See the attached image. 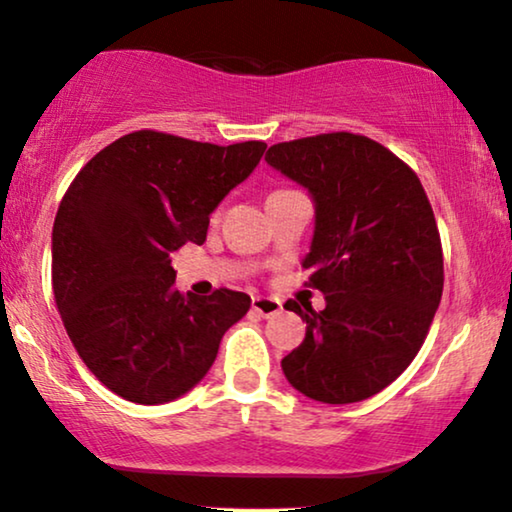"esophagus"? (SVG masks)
Here are the masks:
<instances>
[{
	"instance_id": "obj_1",
	"label": "esophagus",
	"mask_w": 512,
	"mask_h": 512,
	"mask_svg": "<svg viewBox=\"0 0 512 512\" xmlns=\"http://www.w3.org/2000/svg\"><path fill=\"white\" fill-rule=\"evenodd\" d=\"M251 307H254V312L261 314V317H275V314L282 312V300L256 296L254 303H251Z\"/></svg>"
}]
</instances>
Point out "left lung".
Wrapping results in <instances>:
<instances>
[{
	"mask_svg": "<svg viewBox=\"0 0 512 512\" xmlns=\"http://www.w3.org/2000/svg\"><path fill=\"white\" fill-rule=\"evenodd\" d=\"M265 160L312 195L303 268L326 296L321 312L284 305L307 324L282 359L286 380L321 403L375 396L415 359L443 296V247L422 181L354 132L275 144Z\"/></svg>",
	"mask_w": 512,
	"mask_h": 512,
	"instance_id": "left-lung-1",
	"label": "left lung"
}]
</instances>
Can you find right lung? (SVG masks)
<instances>
[{
  "label": "right lung",
  "mask_w": 512,
  "mask_h": 512,
  "mask_svg": "<svg viewBox=\"0 0 512 512\" xmlns=\"http://www.w3.org/2000/svg\"><path fill=\"white\" fill-rule=\"evenodd\" d=\"M263 151L137 130L69 184L53 223L55 305L90 373L125 401L158 405L193 389L251 307L242 291L179 293L172 254L205 242L209 214Z\"/></svg>",
  "instance_id": "obj_1"
}]
</instances>
